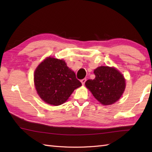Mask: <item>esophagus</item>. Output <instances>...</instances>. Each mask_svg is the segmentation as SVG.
Listing matches in <instances>:
<instances>
[{"instance_id":"34e87169","label":"esophagus","mask_w":152,"mask_h":152,"mask_svg":"<svg viewBox=\"0 0 152 152\" xmlns=\"http://www.w3.org/2000/svg\"><path fill=\"white\" fill-rule=\"evenodd\" d=\"M86 82V78H83V79L81 80V82L82 83V85H84V83H85Z\"/></svg>"}]
</instances>
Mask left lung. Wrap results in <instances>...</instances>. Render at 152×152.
<instances>
[{
	"mask_svg": "<svg viewBox=\"0 0 152 152\" xmlns=\"http://www.w3.org/2000/svg\"><path fill=\"white\" fill-rule=\"evenodd\" d=\"M95 78L86 82V88L103 105H110L118 101L125 89L123 74L114 67L99 66L94 70Z\"/></svg>",
	"mask_w": 152,
	"mask_h": 152,
	"instance_id": "8db88e82",
	"label": "left lung"
}]
</instances>
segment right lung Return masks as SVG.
Wrapping results in <instances>:
<instances>
[{"label":"right lung","mask_w":152,"mask_h":152,"mask_svg":"<svg viewBox=\"0 0 152 152\" xmlns=\"http://www.w3.org/2000/svg\"><path fill=\"white\" fill-rule=\"evenodd\" d=\"M34 82L42 100L53 106L65 102L74 89L82 86L65 61L50 57L37 66L34 71Z\"/></svg>","instance_id":"1"}]
</instances>
